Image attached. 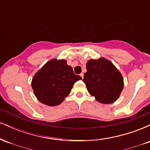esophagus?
Instances as JSON below:
<instances>
[{
	"instance_id": "obj_1",
	"label": "esophagus",
	"mask_w": 150,
	"mask_h": 150,
	"mask_svg": "<svg viewBox=\"0 0 150 150\" xmlns=\"http://www.w3.org/2000/svg\"><path fill=\"white\" fill-rule=\"evenodd\" d=\"M80 76H81V77H82V79H83V77H84V74L82 73H81V74H80Z\"/></svg>"
}]
</instances>
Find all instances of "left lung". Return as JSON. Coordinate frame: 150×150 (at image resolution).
I'll return each mask as SVG.
<instances>
[{"label": "left lung", "instance_id": "left-lung-1", "mask_svg": "<svg viewBox=\"0 0 150 150\" xmlns=\"http://www.w3.org/2000/svg\"><path fill=\"white\" fill-rule=\"evenodd\" d=\"M86 68L83 82L89 94L101 104H112L116 101L124 87L123 76L116 66L101 57L89 60Z\"/></svg>", "mask_w": 150, "mask_h": 150}]
</instances>
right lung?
<instances>
[{"label": "right lung", "instance_id": "obj_1", "mask_svg": "<svg viewBox=\"0 0 150 150\" xmlns=\"http://www.w3.org/2000/svg\"><path fill=\"white\" fill-rule=\"evenodd\" d=\"M82 79L74 73L64 59L50 60L34 75L32 87L42 104L55 106L63 102L71 92L74 84Z\"/></svg>", "mask_w": 150, "mask_h": 150}]
</instances>
